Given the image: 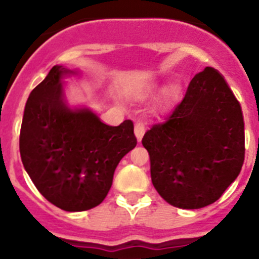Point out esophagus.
Wrapping results in <instances>:
<instances>
[{"instance_id":"1","label":"esophagus","mask_w":259,"mask_h":259,"mask_svg":"<svg viewBox=\"0 0 259 259\" xmlns=\"http://www.w3.org/2000/svg\"><path fill=\"white\" fill-rule=\"evenodd\" d=\"M144 134H145V123L140 120V119H137L136 124H135V135H136L137 140L141 141Z\"/></svg>"}]
</instances>
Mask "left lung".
<instances>
[{"label":"left lung","mask_w":259,"mask_h":259,"mask_svg":"<svg viewBox=\"0 0 259 259\" xmlns=\"http://www.w3.org/2000/svg\"><path fill=\"white\" fill-rule=\"evenodd\" d=\"M141 143L149 153L152 182L161 197L180 209H201L219 200L241 171V106L223 76L206 67Z\"/></svg>","instance_id":"8db88e82"}]
</instances>
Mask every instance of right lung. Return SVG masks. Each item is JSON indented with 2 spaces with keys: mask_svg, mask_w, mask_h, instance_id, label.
<instances>
[{
  "mask_svg": "<svg viewBox=\"0 0 259 259\" xmlns=\"http://www.w3.org/2000/svg\"><path fill=\"white\" fill-rule=\"evenodd\" d=\"M54 66L29 95L19 136L23 166L50 203L85 211L105 200L116 166L136 146L134 122L107 125L88 109L66 105L63 75Z\"/></svg>",
  "mask_w": 259,
  "mask_h": 259,
  "instance_id": "right-lung-1",
  "label": "right lung"
}]
</instances>
